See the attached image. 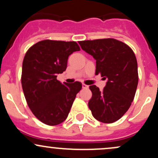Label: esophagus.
Instances as JSON below:
<instances>
[{"label": "esophagus", "instance_id": "obj_1", "mask_svg": "<svg viewBox=\"0 0 158 158\" xmlns=\"http://www.w3.org/2000/svg\"><path fill=\"white\" fill-rule=\"evenodd\" d=\"M82 88H84V89H87V88H88V85H87L85 84H82Z\"/></svg>", "mask_w": 158, "mask_h": 158}]
</instances>
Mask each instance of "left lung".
Returning <instances> with one entry per match:
<instances>
[{
  "instance_id": "8db88e82",
  "label": "left lung",
  "mask_w": 158,
  "mask_h": 158,
  "mask_svg": "<svg viewBox=\"0 0 158 158\" xmlns=\"http://www.w3.org/2000/svg\"><path fill=\"white\" fill-rule=\"evenodd\" d=\"M81 49L96 60V74L107 79L102 90L90 85L88 107L92 115L104 123L116 122L124 115L135 98L138 71L136 56L128 45L114 39L79 41Z\"/></svg>"
}]
</instances>
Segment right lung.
Listing matches in <instances>:
<instances>
[{"label": "right lung", "mask_w": 158, "mask_h": 158, "mask_svg": "<svg viewBox=\"0 0 158 158\" xmlns=\"http://www.w3.org/2000/svg\"><path fill=\"white\" fill-rule=\"evenodd\" d=\"M76 41L44 40L27 50L22 64L21 85L32 114L41 122L56 126L64 122L81 89V83H61L57 74L67 68L69 56L79 51Z\"/></svg>", "instance_id": "add662e5"}]
</instances>
